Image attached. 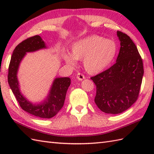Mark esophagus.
Segmentation results:
<instances>
[{
	"label": "esophagus",
	"mask_w": 154,
	"mask_h": 154,
	"mask_svg": "<svg viewBox=\"0 0 154 154\" xmlns=\"http://www.w3.org/2000/svg\"><path fill=\"white\" fill-rule=\"evenodd\" d=\"M85 75H83V74H82V73H78L77 75V79H78V80H79V81H82V80H83V79H85Z\"/></svg>",
	"instance_id": "34e87169"
}]
</instances>
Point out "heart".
<instances>
[{"instance_id":"b5f03b06","label":"heart","mask_w":154,"mask_h":154,"mask_svg":"<svg viewBox=\"0 0 154 154\" xmlns=\"http://www.w3.org/2000/svg\"><path fill=\"white\" fill-rule=\"evenodd\" d=\"M116 53L115 42L93 35L75 42L71 47V54L63 53L62 57L67 64L72 66L75 65V60H83L85 70L91 74H96L109 66Z\"/></svg>"}]
</instances>
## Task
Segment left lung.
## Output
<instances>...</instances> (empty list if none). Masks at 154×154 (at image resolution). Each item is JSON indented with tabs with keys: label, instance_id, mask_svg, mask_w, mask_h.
Segmentation results:
<instances>
[{
	"label": "left lung",
	"instance_id": "left-lung-1",
	"mask_svg": "<svg viewBox=\"0 0 154 154\" xmlns=\"http://www.w3.org/2000/svg\"><path fill=\"white\" fill-rule=\"evenodd\" d=\"M120 48L116 63L91 78L97 87L94 103L103 112L116 114L128 109L138 99L143 68L136 45L128 35L117 31Z\"/></svg>",
	"mask_w": 154,
	"mask_h": 154
}]
</instances>
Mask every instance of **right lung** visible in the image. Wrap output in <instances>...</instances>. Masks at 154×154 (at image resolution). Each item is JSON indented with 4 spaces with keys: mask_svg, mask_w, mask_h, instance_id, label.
Here are the masks:
<instances>
[{
    "mask_svg": "<svg viewBox=\"0 0 154 154\" xmlns=\"http://www.w3.org/2000/svg\"><path fill=\"white\" fill-rule=\"evenodd\" d=\"M46 48L48 47L45 43L38 35L22 42L13 51L8 75V82L10 87L22 109L32 115L42 119H50L54 117L63 107L67 91L71 84L70 78H55L45 99L39 103H33L22 93L17 74L20 65L26 53Z\"/></svg>",
    "mask_w": 154,
    "mask_h": 154,
    "instance_id": "right-lung-1",
    "label": "right lung"
}]
</instances>
